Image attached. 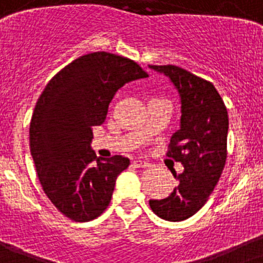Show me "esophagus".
I'll use <instances>...</instances> for the list:
<instances>
[{"mask_svg": "<svg viewBox=\"0 0 263 263\" xmlns=\"http://www.w3.org/2000/svg\"><path fill=\"white\" fill-rule=\"evenodd\" d=\"M134 165L136 167H148L149 162H146V161H143V160H135Z\"/></svg>", "mask_w": 263, "mask_h": 263, "instance_id": "obj_1", "label": "esophagus"}]
</instances>
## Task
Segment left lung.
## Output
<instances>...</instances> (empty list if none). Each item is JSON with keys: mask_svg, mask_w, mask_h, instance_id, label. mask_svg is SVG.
Instances as JSON below:
<instances>
[{"mask_svg": "<svg viewBox=\"0 0 263 263\" xmlns=\"http://www.w3.org/2000/svg\"><path fill=\"white\" fill-rule=\"evenodd\" d=\"M170 79L181 97V128L167 157L183 165L178 186L165 199L149 200L157 216L182 221L199 211L219 181L227 160L228 111L214 85L176 65H149Z\"/></svg>", "mask_w": 263, "mask_h": 263, "instance_id": "1", "label": "left lung"}]
</instances>
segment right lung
Segmentation results:
<instances>
[{
  "mask_svg": "<svg viewBox=\"0 0 263 263\" xmlns=\"http://www.w3.org/2000/svg\"><path fill=\"white\" fill-rule=\"evenodd\" d=\"M145 77L134 60L93 52L68 64L40 94L30 123V151L44 193L70 220L90 221L110 204L129 160L97 157L93 127L105 122L123 85Z\"/></svg>",
  "mask_w": 263,
  "mask_h": 263,
  "instance_id": "add662e5",
  "label": "right lung"
}]
</instances>
